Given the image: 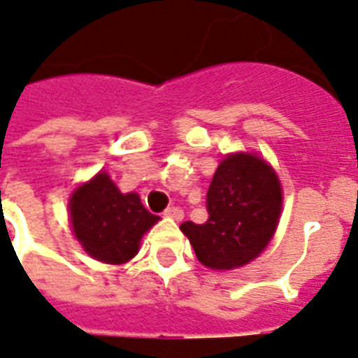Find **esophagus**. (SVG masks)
Segmentation results:
<instances>
[{
    "mask_svg": "<svg viewBox=\"0 0 358 358\" xmlns=\"http://www.w3.org/2000/svg\"><path fill=\"white\" fill-rule=\"evenodd\" d=\"M166 217H171V219H176V221H181L182 215H185V211L179 208V206H171V208H168L166 210V213H164Z\"/></svg>",
    "mask_w": 358,
    "mask_h": 358,
    "instance_id": "obj_1",
    "label": "esophagus"
}]
</instances>
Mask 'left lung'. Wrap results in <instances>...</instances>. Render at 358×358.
Returning a JSON list of instances; mask_svg holds the SVG:
<instances>
[{
  "label": "left lung",
  "instance_id": "1",
  "mask_svg": "<svg viewBox=\"0 0 358 358\" xmlns=\"http://www.w3.org/2000/svg\"><path fill=\"white\" fill-rule=\"evenodd\" d=\"M282 208L278 177L259 156L233 154L219 164L211 179L202 225L185 221L181 231L198 262L210 268L242 267L273 238Z\"/></svg>",
  "mask_w": 358,
  "mask_h": 358
}]
</instances>
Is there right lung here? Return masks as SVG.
<instances>
[{
    "mask_svg": "<svg viewBox=\"0 0 358 358\" xmlns=\"http://www.w3.org/2000/svg\"><path fill=\"white\" fill-rule=\"evenodd\" d=\"M70 219L76 238L85 252L104 263H125L139 250L143 234L158 215L141 204L135 192L122 194L106 173L76 189L70 200Z\"/></svg>",
    "mask_w": 358,
    "mask_h": 358,
    "instance_id": "right-lung-1",
    "label": "right lung"
}]
</instances>
